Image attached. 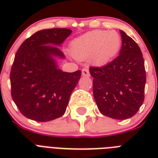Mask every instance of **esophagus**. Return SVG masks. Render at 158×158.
<instances>
[{
  "instance_id": "1",
  "label": "esophagus",
  "mask_w": 158,
  "mask_h": 158,
  "mask_svg": "<svg viewBox=\"0 0 158 158\" xmlns=\"http://www.w3.org/2000/svg\"><path fill=\"white\" fill-rule=\"evenodd\" d=\"M82 75L84 77H89L90 76V74H89V71L88 69H82Z\"/></svg>"
}]
</instances>
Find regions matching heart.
<instances>
[{
    "instance_id": "1",
    "label": "heart",
    "mask_w": 158,
    "mask_h": 158,
    "mask_svg": "<svg viewBox=\"0 0 158 158\" xmlns=\"http://www.w3.org/2000/svg\"><path fill=\"white\" fill-rule=\"evenodd\" d=\"M121 47V38L115 30H94L72 41L70 52L78 60L89 59L104 65L112 60Z\"/></svg>"
}]
</instances>
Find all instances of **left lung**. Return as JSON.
I'll return each mask as SVG.
<instances>
[{
  "label": "left lung",
  "instance_id": "8db88e82",
  "mask_svg": "<svg viewBox=\"0 0 158 158\" xmlns=\"http://www.w3.org/2000/svg\"><path fill=\"white\" fill-rule=\"evenodd\" d=\"M122 47L120 56L101 68L91 67L93 91L102 115L125 120L137 113L144 100L146 73L139 47L120 30Z\"/></svg>",
  "mask_w": 158,
  "mask_h": 158
}]
</instances>
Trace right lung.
Segmentation results:
<instances>
[{
  "instance_id": "obj_1",
  "label": "right lung",
  "mask_w": 158,
  "mask_h": 158,
  "mask_svg": "<svg viewBox=\"0 0 158 158\" xmlns=\"http://www.w3.org/2000/svg\"><path fill=\"white\" fill-rule=\"evenodd\" d=\"M72 33L68 28L38 31L23 42L10 71L11 96L25 117L46 122L64 115L81 71H62L60 48Z\"/></svg>"
}]
</instances>
